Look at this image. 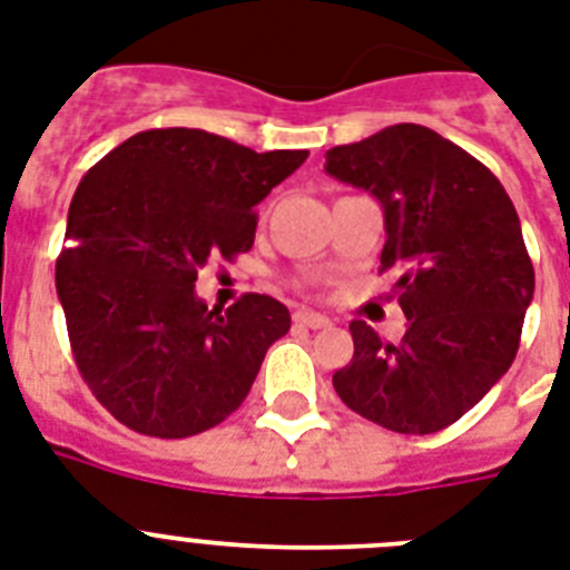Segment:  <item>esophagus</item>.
Instances as JSON below:
<instances>
[{"instance_id": "esophagus-1", "label": "esophagus", "mask_w": 570, "mask_h": 570, "mask_svg": "<svg viewBox=\"0 0 570 570\" xmlns=\"http://www.w3.org/2000/svg\"><path fill=\"white\" fill-rule=\"evenodd\" d=\"M293 318H295V324H301V327H309V330H322V327H327V324H330L327 315L313 313V309H298Z\"/></svg>"}]
</instances>
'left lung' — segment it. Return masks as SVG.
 I'll list each match as a JSON object with an SVG mask.
<instances>
[{
  "mask_svg": "<svg viewBox=\"0 0 570 570\" xmlns=\"http://www.w3.org/2000/svg\"><path fill=\"white\" fill-rule=\"evenodd\" d=\"M327 174L385 212L380 272L396 277L405 336L351 322L353 358L333 374L342 403L400 434L461 420L507 374L533 298L519 214L487 165L420 124L327 150Z\"/></svg>",
  "mask_w": 570,
  "mask_h": 570,
  "instance_id": "left-lung-1",
  "label": "left lung"
}]
</instances>
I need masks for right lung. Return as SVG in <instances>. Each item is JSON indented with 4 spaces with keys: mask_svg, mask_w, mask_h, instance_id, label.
I'll use <instances>...</instances> for the list:
<instances>
[{
    "mask_svg": "<svg viewBox=\"0 0 570 570\" xmlns=\"http://www.w3.org/2000/svg\"><path fill=\"white\" fill-rule=\"evenodd\" d=\"M307 156L167 127L86 170L55 281L75 365L118 423L176 440L240 409L289 309L257 293L208 309L196 272L252 248L255 205Z\"/></svg>",
    "mask_w": 570,
    "mask_h": 570,
    "instance_id": "obj_1",
    "label": "right lung"
}]
</instances>
